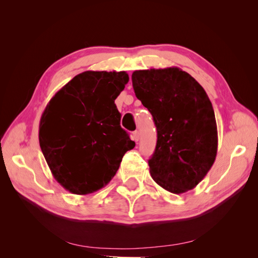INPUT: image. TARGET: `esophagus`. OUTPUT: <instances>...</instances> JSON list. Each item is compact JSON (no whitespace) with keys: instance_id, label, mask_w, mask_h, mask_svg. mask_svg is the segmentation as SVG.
Returning a JSON list of instances; mask_svg holds the SVG:
<instances>
[{"instance_id":"esophagus-1","label":"esophagus","mask_w":258,"mask_h":258,"mask_svg":"<svg viewBox=\"0 0 258 258\" xmlns=\"http://www.w3.org/2000/svg\"><path fill=\"white\" fill-rule=\"evenodd\" d=\"M132 137H134V140L136 142H138L139 140H140V134H139V131L138 130H136V131H134V134H132Z\"/></svg>"}]
</instances>
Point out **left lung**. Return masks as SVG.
Here are the masks:
<instances>
[{
    "mask_svg": "<svg viewBox=\"0 0 258 258\" xmlns=\"http://www.w3.org/2000/svg\"><path fill=\"white\" fill-rule=\"evenodd\" d=\"M132 86L157 129V143L148 160L153 179L173 194L195 188L217 153L216 120L207 92L174 67L135 71Z\"/></svg>",
    "mask_w": 258,
    "mask_h": 258,
    "instance_id": "1",
    "label": "left lung"
}]
</instances>
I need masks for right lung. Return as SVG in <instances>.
<instances>
[{
  "instance_id": "1",
  "label": "right lung",
  "mask_w": 258,
  "mask_h": 258,
  "mask_svg": "<svg viewBox=\"0 0 258 258\" xmlns=\"http://www.w3.org/2000/svg\"><path fill=\"white\" fill-rule=\"evenodd\" d=\"M129 81L121 72L86 71L64 85L42 114L38 140L56 181L72 194L97 191L132 150L115 99Z\"/></svg>"
}]
</instances>
